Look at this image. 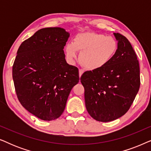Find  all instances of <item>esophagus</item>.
<instances>
[{"instance_id":"esophagus-1","label":"esophagus","mask_w":151,"mask_h":151,"mask_svg":"<svg viewBox=\"0 0 151 151\" xmlns=\"http://www.w3.org/2000/svg\"><path fill=\"white\" fill-rule=\"evenodd\" d=\"M84 73V70L83 69H79V76L80 78L81 77V76L82 75V73Z\"/></svg>"}]
</instances>
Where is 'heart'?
Masks as SVG:
<instances>
[{
    "label": "heart",
    "instance_id": "heart-1",
    "mask_svg": "<svg viewBox=\"0 0 151 151\" xmlns=\"http://www.w3.org/2000/svg\"><path fill=\"white\" fill-rule=\"evenodd\" d=\"M117 40L112 36H106L95 32H83L77 34L73 43L66 46V52L71 60L80 52V63L88 70L104 67L112 60L117 51Z\"/></svg>",
    "mask_w": 151,
    "mask_h": 151
}]
</instances>
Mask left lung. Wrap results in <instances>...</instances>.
Returning a JSON list of instances; mask_svg holds the SVG:
<instances>
[{
  "label": "left lung",
  "mask_w": 151,
  "mask_h": 151,
  "mask_svg": "<svg viewBox=\"0 0 151 151\" xmlns=\"http://www.w3.org/2000/svg\"><path fill=\"white\" fill-rule=\"evenodd\" d=\"M117 53L101 69L87 71L80 81L88 114L97 121L107 122L125 114L133 104L140 86L137 55L125 36L114 33Z\"/></svg>",
  "instance_id": "8db88e82"
}]
</instances>
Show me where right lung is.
<instances>
[{"mask_svg":"<svg viewBox=\"0 0 151 151\" xmlns=\"http://www.w3.org/2000/svg\"><path fill=\"white\" fill-rule=\"evenodd\" d=\"M69 33L60 27L37 31L20 45L12 68L18 99L26 110L45 121L63 114L79 71L65 60Z\"/></svg>","mask_w":151,"mask_h":151,"instance_id":"1","label":"right lung"}]
</instances>
